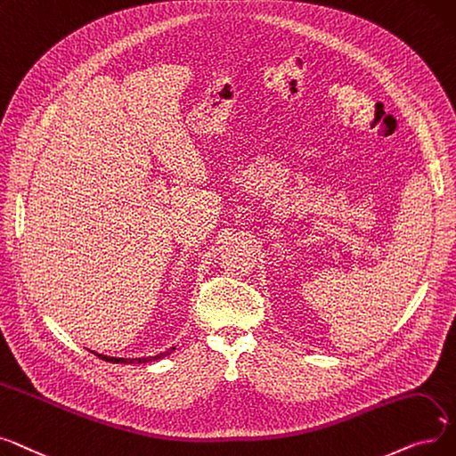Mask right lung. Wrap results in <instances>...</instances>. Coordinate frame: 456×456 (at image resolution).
I'll return each instance as SVG.
<instances>
[{
  "label": "right lung",
  "instance_id": "right-lung-1",
  "mask_svg": "<svg viewBox=\"0 0 456 456\" xmlns=\"http://www.w3.org/2000/svg\"><path fill=\"white\" fill-rule=\"evenodd\" d=\"M172 351H176V346H170V349L165 351V353H159V354H156V356H146V358H117V356L98 354V353H94V351H93V353H94L98 358H102V360H105V362H111V363H148V362H158V360L168 356Z\"/></svg>",
  "mask_w": 456,
  "mask_h": 456
}]
</instances>
